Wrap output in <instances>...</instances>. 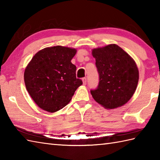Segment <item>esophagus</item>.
<instances>
[{
  "mask_svg": "<svg viewBox=\"0 0 160 160\" xmlns=\"http://www.w3.org/2000/svg\"><path fill=\"white\" fill-rule=\"evenodd\" d=\"M82 82H83V84L86 85V84H87V78H82Z\"/></svg>",
  "mask_w": 160,
  "mask_h": 160,
  "instance_id": "34e87169",
  "label": "esophagus"
}]
</instances>
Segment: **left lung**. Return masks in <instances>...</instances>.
<instances>
[{
    "mask_svg": "<svg viewBox=\"0 0 160 160\" xmlns=\"http://www.w3.org/2000/svg\"><path fill=\"white\" fill-rule=\"evenodd\" d=\"M92 55L99 74V83L91 93L98 103L106 108L126 104L134 94L139 80L135 61L115 44L94 49Z\"/></svg>",
    "mask_w": 160,
    "mask_h": 160,
    "instance_id": "8db88e82",
    "label": "left lung"
}]
</instances>
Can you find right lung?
<instances>
[{"mask_svg": "<svg viewBox=\"0 0 160 160\" xmlns=\"http://www.w3.org/2000/svg\"><path fill=\"white\" fill-rule=\"evenodd\" d=\"M76 49L62 46L47 47L36 53L27 66L26 89L38 106L50 113L69 102L82 81L76 78L71 60Z\"/></svg>", "mask_w": 160, "mask_h": 160, "instance_id": "right-lung-1", "label": "right lung"}]
</instances>
